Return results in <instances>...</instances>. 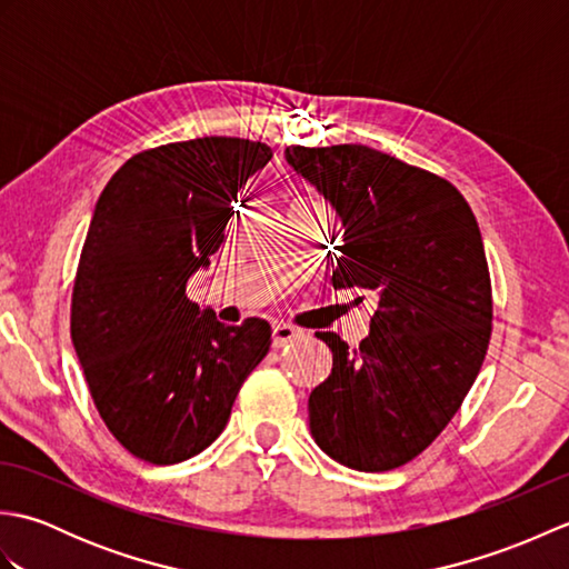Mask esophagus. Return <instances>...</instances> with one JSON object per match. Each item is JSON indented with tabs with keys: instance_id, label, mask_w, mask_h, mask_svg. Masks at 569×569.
I'll list each match as a JSON object with an SVG mask.
<instances>
[{
	"instance_id": "obj_1",
	"label": "esophagus",
	"mask_w": 569,
	"mask_h": 569,
	"mask_svg": "<svg viewBox=\"0 0 569 569\" xmlns=\"http://www.w3.org/2000/svg\"><path fill=\"white\" fill-rule=\"evenodd\" d=\"M303 335V330L296 328L291 322H276L273 325V347H286L288 342L298 340V337Z\"/></svg>"
}]
</instances>
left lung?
<instances>
[{
  "label": "left lung",
  "instance_id": "left-lung-1",
  "mask_svg": "<svg viewBox=\"0 0 569 569\" xmlns=\"http://www.w3.org/2000/svg\"><path fill=\"white\" fill-rule=\"evenodd\" d=\"M286 161L342 220L335 291L377 300L359 347L316 332L332 373L308 398L310 432L345 467L396 469L445 430L487 357L493 300L477 217L450 180L361 143L288 147Z\"/></svg>",
  "mask_w": 569,
  "mask_h": 569
}]
</instances>
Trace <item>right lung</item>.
<instances>
[{"label": "right lung", "instance_id": "obj_1", "mask_svg": "<svg viewBox=\"0 0 569 569\" xmlns=\"http://www.w3.org/2000/svg\"><path fill=\"white\" fill-rule=\"evenodd\" d=\"M271 156L237 137L163 143L131 156L94 208L70 337L107 430L143 462L176 465L212 445L269 352V322L222 325L186 288L224 241L239 188Z\"/></svg>", "mask_w": 569, "mask_h": 569}]
</instances>
